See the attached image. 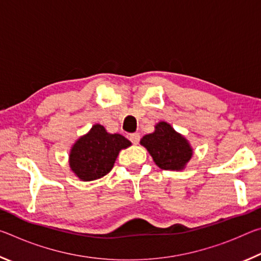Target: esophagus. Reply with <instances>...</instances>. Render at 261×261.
Here are the masks:
<instances>
[{
  "mask_svg": "<svg viewBox=\"0 0 261 261\" xmlns=\"http://www.w3.org/2000/svg\"><path fill=\"white\" fill-rule=\"evenodd\" d=\"M129 139L134 144H138L140 140V136H139V134H131V135H129Z\"/></svg>",
  "mask_w": 261,
  "mask_h": 261,
  "instance_id": "1",
  "label": "esophagus"
}]
</instances>
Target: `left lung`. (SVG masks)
I'll return each mask as SVG.
<instances>
[{"label": "left lung", "mask_w": 261, "mask_h": 261, "mask_svg": "<svg viewBox=\"0 0 261 261\" xmlns=\"http://www.w3.org/2000/svg\"><path fill=\"white\" fill-rule=\"evenodd\" d=\"M140 145L147 149L155 165L165 170H183L193 155L189 140L165 121L156 123L152 134L140 139Z\"/></svg>", "instance_id": "obj_1"}]
</instances>
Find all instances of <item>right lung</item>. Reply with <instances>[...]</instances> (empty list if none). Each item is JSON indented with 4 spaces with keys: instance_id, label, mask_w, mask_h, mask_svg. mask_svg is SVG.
<instances>
[{
    "instance_id": "add662e5",
    "label": "right lung",
    "mask_w": 261,
    "mask_h": 261,
    "mask_svg": "<svg viewBox=\"0 0 261 261\" xmlns=\"http://www.w3.org/2000/svg\"><path fill=\"white\" fill-rule=\"evenodd\" d=\"M131 145L124 136L109 134L96 123L74 141L69 153L70 169L83 182L99 179L113 169L122 149Z\"/></svg>"
}]
</instances>
